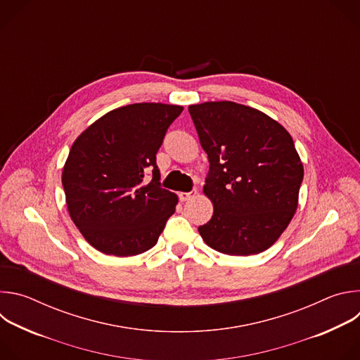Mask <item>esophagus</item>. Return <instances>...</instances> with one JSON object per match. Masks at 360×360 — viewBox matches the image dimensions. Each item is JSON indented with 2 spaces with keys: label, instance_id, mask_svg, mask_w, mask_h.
<instances>
[{
  "label": "esophagus",
  "instance_id": "obj_1",
  "mask_svg": "<svg viewBox=\"0 0 360 360\" xmlns=\"http://www.w3.org/2000/svg\"><path fill=\"white\" fill-rule=\"evenodd\" d=\"M196 193H198L196 189H192L191 192H181L179 199H181V202H186V200H191L192 198H195Z\"/></svg>",
  "mask_w": 360,
  "mask_h": 360
}]
</instances>
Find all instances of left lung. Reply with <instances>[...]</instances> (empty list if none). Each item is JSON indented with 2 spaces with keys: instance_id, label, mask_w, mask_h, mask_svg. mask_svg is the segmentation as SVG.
<instances>
[{
  "instance_id": "8db88e82",
  "label": "left lung",
  "mask_w": 360,
  "mask_h": 360,
  "mask_svg": "<svg viewBox=\"0 0 360 360\" xmlns=\"http://www.w3.org/2000/svg\"><path fill=\"white\" fill-rule=\"evenodd\" d=\"M188 111L210 160L203 193L214 215L198 228L202 239L226 255L266 250L297 208L303 165L292 136L266 114L232 101Z\"/></svg>"
}]
</instances>
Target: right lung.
I'll return each instance as SVG.
<instances>
[{"label":"right lung","mask_w":360,"mask_h":360,"mask_svg":"<svg viewBox=\"0 0 360 360\" xmlns=\"http://www.w3.org/2000/svg\"><path fill=\"white\" fill-rule=\"evenodd\" d=\"M182 110L160 102L125 105L96 120L72 143L63 169L67 207L99 252L134 256L158 242L178 196L161 188L157 152Z\"/></svg>","instance_id":"right-lung-1"}]
</instances>
